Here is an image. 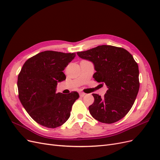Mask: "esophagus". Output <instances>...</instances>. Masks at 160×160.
Returning <instances> with one entry per match:
<instances>
[{
	"mask_svg": "<svg viewBox=\"0 0 160 160\" xmlns=\"http://www.w3.org/2000/svg\"><path fill=\"white\" fill-rule=\"evenodd\" d=\"M79 95H80L81 98H83V97H84L85 95V93H83V92H80Z\"/></svg>",
	"mask_w": 160,
	"mask_h": 160,
	"instance_id": "1",
	"label": "esophagus"
}]
</instances>
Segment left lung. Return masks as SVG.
I'll return each instance as SVG.
<instances>
[{"mask_svg": "<svg viewBox=\"0 0 160 160\" xmlns=\"http://www.w3.org/2000/svg\"><path fill=\"white\" fill-rule=\"evenodd\" d=\"M77 54L94 65L93 78L108 90L103 98L93 94L89 107L92 117L101 123H113L125 117L132 108L139 88V69L133 56L123 48L100 45Z\"/></svg>", "mask_w": 160, "mask_h": 160, "instance_id": "8db88e82", "label": "left lung"}]
</instances>
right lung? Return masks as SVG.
Here are the masks:
<instances>
[{
    "label": "right lung",
    "instance_id": "obj_1",
    "mask_svg": "<svg viewBox=\"0 0 160 160\" xmlns=\"http://www.w3.org/2000/svg\"><path fill=\"white\" fill-rule=\"evenodd\" d=\"M75 53L46 51L28 59L18 76V98L37 123L48 128L59 127L70 117L79 93H56L57 83L66 79L62 72Z\"/></svg>",
    "mask_w": 160,
    "mask_h": 160
}]
</instances>
